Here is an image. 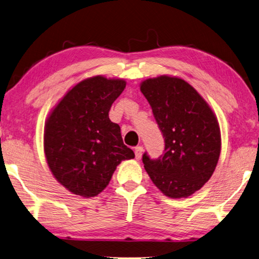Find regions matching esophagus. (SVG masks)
<instances>
[{
    "label": "esophagus",
    "instance_id": "esophagus-1",
    "mask_svg": "<svg viewBox=\"0 0 259 259\" xmlns=\"http://www.w3.org/2000/svg\"><path fill=\"white\" fill-rule=\"evenodd\" d=\"M142 154H143L142 146H136V148H135V158H136V160H140L141 158H142Z\"/></svg>",
    "mask_w": 259,
    "mask_h": 259
}]
</instances>
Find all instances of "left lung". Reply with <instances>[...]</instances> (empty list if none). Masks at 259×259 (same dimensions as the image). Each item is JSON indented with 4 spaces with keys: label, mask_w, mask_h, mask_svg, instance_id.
<instances>
[{
    "label": "left lung",
    "mask_w": 259,
    "mask_h": 259,
    "mask_svg": "<svg viewBox=\"0 0 259 259\" xmlns=\"http://www.w3.org/2000/svg\"><path fill=\"white\" fill-rule=\"evenodd\" d=\"M164 138L158 160L143 154L152 183L165 196L185 198L212 177L221 153L220 125L211 107L182 77L160 75L141 82Z\"/></svg>",
    "instance_id": "8db88e82"
}]
</instances>
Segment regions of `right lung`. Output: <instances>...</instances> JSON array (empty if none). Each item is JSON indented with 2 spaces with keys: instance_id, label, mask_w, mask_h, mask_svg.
<instances>
[{
  "instance_id": "add662e5",
  "label": "right lung",
  "mask_w": 259,
  "mask_h": 259,
  "mask_svg": "<svg viewBox=\"0 0 259 259\" xmlns=\"http://www.w3.org/2000/svg\"><path fill=\"white\" fill-rule=\"evenodd\" d=\"M126 81L96 75L77 82L48 115L44 152L48 168L62 186L79 196L104 190L121 161L135 157L123 142L109 109Z\"/></svg>"
}]
</instances>
